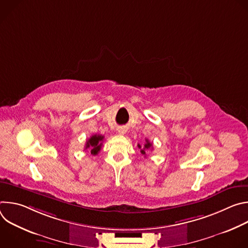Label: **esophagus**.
I'll return each instance as SVG.
<instances>
[{
    "label": "esophagus",
    "instance_id": "1",
    "mask_svg": "<svg viewBox=\"0 0 248 248\" xmlns=\"http://www.w3.org/2000/svg\"><path fill=\"white\" fill-rule=\"evenodd\" d=\"M124 132H125V131H124V129H120V130H119V133H121V134H124Z\"/></svg>",
    "mask_w": 248,
    "mask_h": 248
}]
</instances>
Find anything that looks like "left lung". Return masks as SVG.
Segmentation results:
<instances>
[{
    "mask_svg": "<svg viewBox=\"0 0 248 248\" xmlns=\"http://www.w3.org/2000/svg\"><path fill=\"white\" fill-rule=\"evenodd\" d=\"M137 146H138V148L140 149V152L142 153L143 155H145V154H146V150H148V149L152 148V143H151V142H149V140H148V139H146V142H145V144H144V147H141V145H140V144H138Z\"/></svg>",
    "mask_w": 248,
    "mask_h": 248,
    "instance_id": "obj_1",
    "label": "left lung"
}]
</instances>
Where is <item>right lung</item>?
Segmentation results:
<instances>
[{"label":"right lung","mask_w":248,"mask_h":248,"mask_svg":"<svg viewBox=\"0 0 248 248\" xmlns=\"http://www.w3.org/2000/svg\"><path fill=\"white\" fill-rule=\"evenodd\" d=\"M104 136L100 134H94L92 135L87 141L85 144V149H90V152L92 155H97L102 147L103 144Z\"/></svg>","instance_id":"add662e5"}]
</instances>
